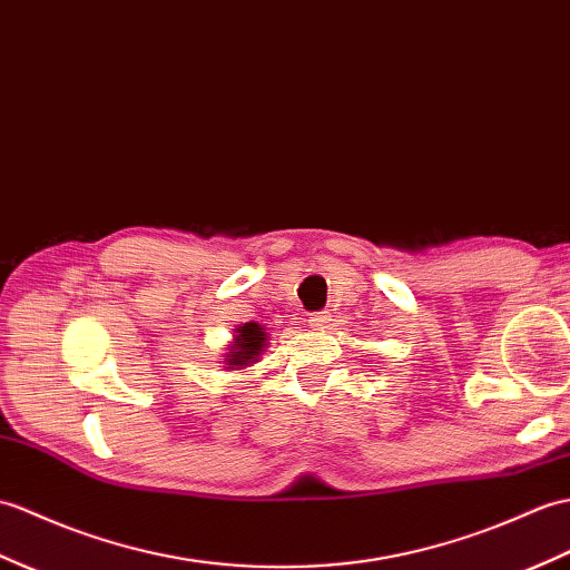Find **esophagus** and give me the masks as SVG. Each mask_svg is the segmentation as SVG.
<instances>
[{"label": "esophagus", "mask_w": 570, "mask_h": 570, "mask_svg": "<svg viewBox=\"0 0 570 570\" xmlns=\"http://www.w3.org/2000/svg\"><path fill=\"white\" fill-rule=\"evenodd\" d=\"M327 323H330V315L327 313H321V315H313L311 321H308V325L313 327V330H323V327H327Z\"/></svg>", "instance_id": "obj_1"}]
</instances>
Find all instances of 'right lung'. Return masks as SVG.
Returning <instances> with one entry per match:
<instances>
[{"label": "right lung", "mask_w": 570, "mask_h": 570, "mask_svg": "<svg viewBox=\"0 0 570 570\" xmlns=\"http://www.w3.org/2000/svg\"><path fill=\"white\" fill-rule=\"evenodd\" d=\"M264 347H267V333H264V327L259 323L237 325L223 364L225 368H235V372H240V368L253 366L259 360Z\"/></svg>", "instance_id": "obj_1"}]
</instances>
